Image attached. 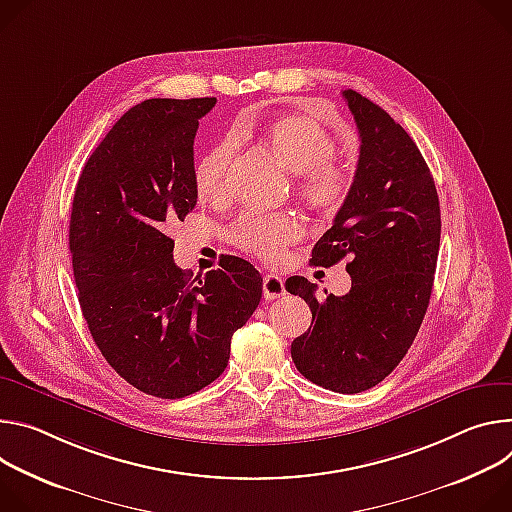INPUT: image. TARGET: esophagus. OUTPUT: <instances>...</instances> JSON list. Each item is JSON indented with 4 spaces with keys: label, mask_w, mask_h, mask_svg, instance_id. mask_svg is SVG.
Masks as SVG:
<instances>
[{
    "label": "esophagus",
    "mask_w": 512,
    "mask_h": 512,
    "mask_svg": "<svg viewBox=\"0 0 512 512\" xmlns=\"http://www.w3.org/2000/svg\"><path fill=\"white\" fill-rule=\"evenodd\" d=\"M262 293H264V299L272 301V299H280L282 295H285V280H282L280 276L276 274H264L262 276Z\"/></svg>",
    "instance_id": "1"
}]
</instances>
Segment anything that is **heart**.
Returning <instances> with one entry per match:
<instances>
[{
  "label": "heart",
  "mask_w": 512,
  "mask_h": 512,
  "mask_svg": "<svg viewBox=\"0 0 512 512\" xmlns=\"http://www.w3.org/2000/svg\"><path fill=\"white\" fill-rule=\"evenodd\" d=\"M254 136L252 126H240L236 134L225 136L197 164L195 185L205 201H225L230 197V177L238 140ZM264 144L272 156L295 175L299 197L317 211L333 213L348 199L352 177L348 168L335 160V138L315 120L305 116H282L268 124ZM301 236V221L293 213L248 211L236 219L230 240L258 258L274 260Z\"/></svg>",
  "instance_id": "b5f03b06"
}]
</instances>
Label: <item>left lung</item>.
<instances>
[{"label":"left lung","instance_id":"left-lung-1","mask_svg":"<svg viewBox=\"0 0 512 512\" xmlns=\"http://www.w3.org/2000/svg\"><path fill=\"white\" fill-rule=\"evenodd\" d=\"M360 134L348 199L311 252L315 266L350 258L352 289L317 299L303 276L287 291L313 313L291 344L297 370L317 386L354 394L382 382L409 352L423 323L439 254V197L417 144L388 113L344 91Z\"/></svg>","mask_w":512,"mask_h":512}]
</instances>
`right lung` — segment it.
<instances>
[{
  "label": "right lung",
  "mask_w": 512,
  "mask_h": 512,
  "mask_svg": "<svg viewBox=\"0 0 512 512\" xmlns=\"http://www.w3.org/2000/svg\"><path fill=\"white\" fill-rule=\"evenodd\" d=\"M215 97L146 99L85 162L69 248L79 303L107 364L158 399L211 384L256 311L262 276L244 258L191 278L173 260V225L197 205L193 142Z\"/></svg>",
  "instance_id": "right-lung-1"
}]
</instances>
